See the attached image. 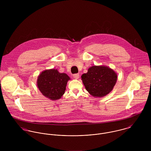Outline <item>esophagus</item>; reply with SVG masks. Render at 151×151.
I'll use <instances>...</instances> for the list:
<instances>
[{
	"label": "esophagus",
	"mask_w": 151,
	"mask_h": 151,
	"mask_svg": "<svg viewBox=\"0 0 151 151\" xmlns=\"http://www.w3.org/2000/svg\"><path fill=\"white\" fill-rule=\"evenodd\" d=\"M79 77H80V75H79V74H73V77L74 78H76V79H78V78H79Z\"/></svg>",
	"instance_id": "1"
}]
</instances>
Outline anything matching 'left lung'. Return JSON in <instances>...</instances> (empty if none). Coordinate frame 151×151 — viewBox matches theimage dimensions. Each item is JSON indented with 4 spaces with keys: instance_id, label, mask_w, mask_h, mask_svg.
I'll return each instance as SVG.
<instances>
[{
    "instance_id": "8db88e82",
    "label": "left lung",
    "mask_w": 151,
    "mask_h": 151,
    "mask_svg": "<svg viewBox=\"0 0 151 151\" xmlns=\"http://www.w3.org/2000/svg\"><path fill=\"white\" fill-rule=\"evenodd\" d=\"M117 75L104 65H93L81 76L86 91L94 97H103L110 93L116 84Z\"/></svg>"
}]
</instances>
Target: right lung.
Wrapping results in <instances>:
<instances>
[{
  "label": "right lung",
  "instance_id": "add662e5",
  "mask_svg": "<svg viewBox=\"0 0 151 151\" xmlns=\"http://www.w3.org/2000/svg\"><path fill=\"white\" fill-rule=\"evenodd\" d=\"M70 77L58 70L50 69L42 71L38 77L37 86L43 96L51 100H58L65 93Z\"/></svg>",
  "mask_w": 151,
  "mask_h": 151
}]
</instances>
